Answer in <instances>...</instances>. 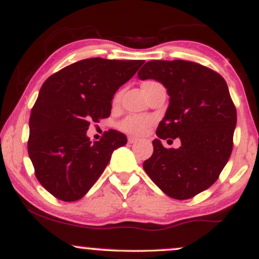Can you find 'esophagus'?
Instances as JSON below:
<instances>
[{
  "mask_svg": "<svg viewBox=\"0 0 259 259\" xmlns=\"http://www.w3.org/2000/svg\"><path fill=\"white\" fill-rule=\"evenodd\" d=\"M139 140L136 139V138H129L127 139V142H129V144H135V142H138Z\"/></svg>",
  "mask_w": 259,
  "mask_h": 259,
  "instance_id": "34e87169",
  "label": "esophagus"
}]
</instances>
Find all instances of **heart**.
Wrapping results in <instances>:
<instances>
[{"label":"heart","instance_id":"heart-1","mask_svg":"<svg viewBox=\"0 0 259 259\" xmlns=\"http://www.w3.org/2000/svg\"><path fill=\"white\" fill-rule=\"evenodd\" d=\"M119 100V95L114 97V102ZM152 124V119L142 115H129L120 123L121 130L133 135H142L147 132L148 126Z\"/></svg>","mask_w":259,"mask_h":259}]
</instances>
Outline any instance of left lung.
Instances as JSON below:
<instances>
[{
    "label": "left lung",
    "mask_w": 259,
    "mask_h": 259,
    "mask_svg": "<svg viewBox=\"0 0 259 259\" xmlns=\"http://www.w3.org/2000/svg\"><path fill=\"white\" fill-rule=\"evenodd\" d=\"M138 75L162 82L170 97L145 171L169 197H194L215 183L233 151L236 108L227 82L214 70L181 59L150 61ZM177 137L179 149L161 145Z\"/></svg>",
    "instance_id": "8db88e82"
}]
</instances>
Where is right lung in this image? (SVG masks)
<instances>
[{"instance_id": "obj_1", "label": "right lung", "mask_w": 259, "mask_h": 259, "mask_svg": "<svg viewBox=\"0 0 259 259\" xmlns=\"http://www.w3.org/2000/svg\"><path fill=\"white\" fill-rule=\"evenodd\" d=\"M144 61L88 58L52 74L41 86L29 120L28 152L37 180L65 202L78 201L103 173L113 151L127 140L108 130L86 136L91 121L111 115L112 100Z\"/></svg>"}]
</instances>
